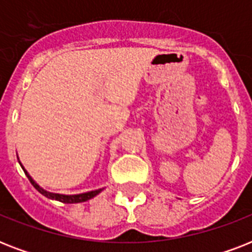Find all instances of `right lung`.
<instances>
[{
	"instance_id": "obj_1",
	"label": "right lung",
	"mask_w": 252,
	"mask_h": 252,
	"mask_svg": "<svg viewBox=\"0 0 252 252\" xmlns=\"http://www.w3.org/2000/svg\"><path fill=\"white\" fill-rule=\"evenodd\" d=\"M21 163V162H19ZM22 168H23V171H25L26 176L29 178V180L31 182L33 187L36 188L37 191L40 192L41 195H44L45 197H48V199H52V200H57V201H61V203H65V204H76V203H84V201H87V200L93 199L94 196H96L98 193L103 191V188H99V189H95V191H90V192H85V193H78V195H61V193H53V192H48L45 191L44 188H41L39 184L35 182V180L31 178L27 170L23 167V165L21 163Z\"/></svg>"
}]
</instances>
